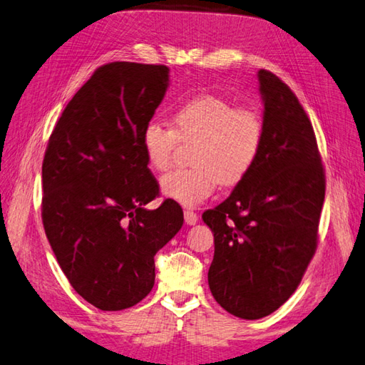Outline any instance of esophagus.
Here are the masks:
<instances>
[{"label": "esophagus", "instance_id": "obj_1", "mask_svg": "<svg viewBox=\"0 0 365 365\" xmlns=\"http://www.w3.org/2000/svg\"><path fill=\"white\" fill-rule=\"evenodd\" d=\"M183 215H185V223H187V225L191 226V225L197 223V215L192 210H185Z\"/></svg>", "mask_w": 365, "mask_h": 365}]
</instances>
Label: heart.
Returning a JSON list of instances; mask_svg holds the SVG:
<instances>
[{
	"label": "heart",
	"instance_id": "obj_1",
	"mask_svg": "<svg viewBox=\"0 0 365 365\" xmlns=\"http://www.w3.org/2000/svg\"><path fill=\"white\" fill-rule=\"evenodd\" d=\"M170 120L173 128L148 121L140 134V145L148 166L164 173L173 164L178 142H195L190 155L192 166L161 178L163 195L178 204H201L218 183L226 188L235 187L258 160L264 123L255 107L237 106L215 95H201L178 106Z\"/></svg>",
	"mask_w": 365,
	"mask_h": 365
}]
</instances>
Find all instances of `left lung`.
<instances>
[{
    "label": "left lung",
    "instance_id": "left-lung-1",
    "mask_svg": "<svg viewBox=\"0 0 365 365\" xmlns=\"http://www.w3.org/2000/svg\"><path fill=\"white\" fill-rule=\"evenodd\" d=\"M258 78V160L226 201L202 213L215 242L212 296L244 319L270 315L297 289L317 252L326 191L315 131L297 96L270 71Z\"/></svg>",
    "mask_w": 365,
    "mask_h": 365
}]
</instances>
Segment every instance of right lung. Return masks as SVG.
Returning <instances> with one entry per match:
<instances>
[{
    "instance_id": "1",
    "label": "right lung",
    "mask_w": 365,
    "mask_h": 365,
    "mask_svg": "<svg viewBox=\"0 0 365 365\" xmlns=\"http://www.w3.org/2000/svg\"><path fill=\"white\" fill-rule=\"evenodd\" d=\"M164 64L98 68L64 107L42 161V223L61 270L104 312L140 302L155 283V255L183 225L160 195L140 134L166 95Z\"/></svg>"
}]
</instances>
